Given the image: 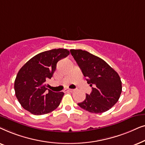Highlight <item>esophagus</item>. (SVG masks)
I'll return each mask as SVG.
<instances>
[{
    "mask_svg": "<svg viewBox=\"0 0 145 145\" xmlns=\"http://www.w3.org/2000/svg\"><path fill=\"white\" fill-rule=\"evenodd\" d=\"M65 92H74V89H69V88H67V89H65Z\"/></svg>",
    "mask_w": 145,
    "mask_h": 145,
    "instance_id": "34e87169",
    "label": "esophagus"
}]
</instances>
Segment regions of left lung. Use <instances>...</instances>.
I'll return each mask as SVG.
<instances>
[{"label":"left lung","instance_id":"8db88e82","mask_svg":"<svg viewBox=\"0 0 145 145\" xmlns=\"http://www.w3.org/2000/svg\"><path fill=\"white\" fill-rule=\"evenodd\" d=\"M71 55L92 87L90 94L78 104L90 113L101 114L112 108L118 102L122 91L121 78L106 61L82 49H71Z\"/></svg>","mask_w":145,"mask_h":145}]
</instances>
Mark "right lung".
I'll use <instances>...</instances> for the list:
<instances>
[{
  "label": "right lung",
  "mask_w": 145,
  "mask_h": 145,
  "mask_svg": "<svg viewBox=\"0 0 145 145\" xmlns=\"http://www.w3.org/2000/svg\"><path fill=\"white\" fill-rule=\"evenodd\" d=\"M69 53L67 49L61 48L44 51L20 69L14 82L15 94L25 110L40 116L53 112L59 106L64 93L47 88L46 81L53 76L57 62Z\"/></svg>",
  "instance_id": "obj_1"
}]
</instances>
